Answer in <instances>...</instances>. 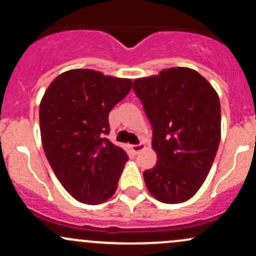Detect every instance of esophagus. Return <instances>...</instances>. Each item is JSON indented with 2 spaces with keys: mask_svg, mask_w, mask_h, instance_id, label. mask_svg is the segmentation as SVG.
<instances>
[{
  "mask_svg": "<svg viewBox=\"0 0 256 256\" xmlns=\"http://www.w3.org/2000/svg\"><path fill=\"white\" fill-rule=\"evenodd\" d=\"M144 148H146V144H132V146H131V151H132L135 154H138L141 151H144Z\"/></svg>",
  "mask_w": 256,
  "mask_h": 256,
  "instance_id": "34e87169",
  "label": "esophagus"
}]
</instances>
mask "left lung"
I'll return each mask as SVG.
<instances>
[{"label": "left lung", "instance_id": "1", "mask_svg": "<svg viewBox=\"0 0 256 256\" xmlns=\"http://www.w3.org/2000/svg\"><path fill=\"white\" fill-rule=\"evenodd\" d=\"M154 128V168L144 172L152 197L177 204L192 198L207 178L220 142V102L216 89L194 69H162L135 79Z\"/></svg>", "mask_w": 256, "mask_h": 256}]
</instances>
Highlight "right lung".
<instances>
[{
    "label": "right lung",
    "instance_id": "right-lung-1",
    "mask_svg": "<svg viewBox=\"0 0 256 256\" xmlns=\"http://www.w3.org/2000/svg\"><path fill=\"white\" fill-rule=\"evenodd\" d=\"M131 88V79L72 69L56 76L40 100L43 150L59 182L78 202L102 204L116 192L128 157L102 135L109 132V112Z\"/></svg>",
    "mask_w": 256,
    "mask_h": 256
}]
</instances>
